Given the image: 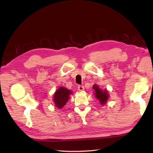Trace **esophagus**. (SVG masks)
<instances>
[{
	"instance_id": "esophagus-1",
	"label": "esophagus",
	"mask_w": 153,
	"mask_h": 153,
	"mask_svg": "<svg viewBox=\"0 0 153 153\" xmlns=\"http://www.w3.org/2000/svg\"><path fill=\"white\" fill-rule=\"evenodd\" d=\"M77 89H78L79 91H82L84 90V87L83 85H78V87H77Z\"/></svg>"
}]
</instances>
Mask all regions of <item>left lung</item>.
<instances>
[{
	"instance_id": "1",
	"label": "left lung",
	"mask_w": 153,
	"mask_h": 153,
	"mask_svg": "<svg viewBox=\"0 0 153 153\" xmlns=\"http://www.w3.org/2000/svg\"><path fill=\"white\" fill-rule=\"evenodd\" d=\"M93 88L95 91V95L97 99H99L100 102L101 103V105H105L108 98V94L107 93V91H102L101 89H100L99 86L97 85H94Z\"/></svg>"
}]
</instances>
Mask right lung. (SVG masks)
<instances>
[{
	"instance_id": "add662e5",
	"label": "right lung",
	"mask_w": 153,
	"mask_h": 153,
	"mask_svg": "<svg viewBox=\"0 0 153 153\" xmlns=\"http://www.w3.org/2000/svg\"><path fill=\"white\" fill-rule=\"evenodd\" d=\"M71 93V92L70 91L65 87H60L56 90L54 95V102L57 108H62L66 105Z\"/></svg>"
}]
</instances>
